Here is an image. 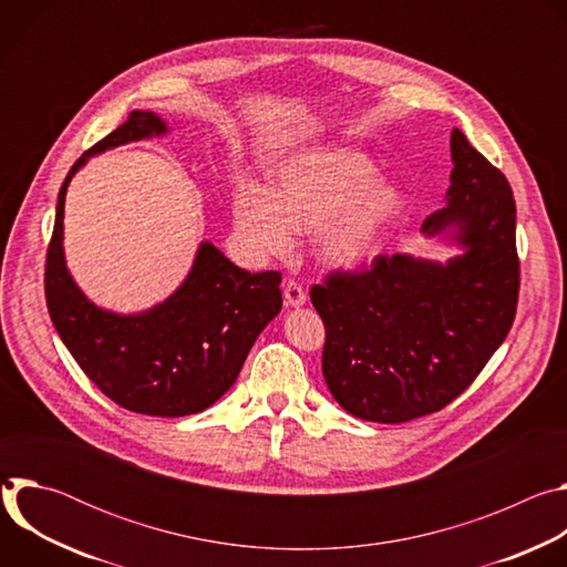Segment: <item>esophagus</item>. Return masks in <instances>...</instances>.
Masks as SVG:
<instances>
[{
	"instance_id": "esophagus-1",
	"label": "esophagus",
	"mask_w": 567,
	"mask_h": 567,
	"mask_svg": "<svg viewBox=\"0 0 567 567\" xmlns=\"http://www.w3.org/2000/svg\"><path fill=\"white\" fill-rule=\"evenodd\" d=\"M285 300H287L289 307H300V305H305L307 293H305V289H302V285H300L298 280H289V282L285 285Z\"/></svg>"
}]
</instances>
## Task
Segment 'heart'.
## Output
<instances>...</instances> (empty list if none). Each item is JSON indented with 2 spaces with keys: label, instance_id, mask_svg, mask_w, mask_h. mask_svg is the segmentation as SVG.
Segmentation results:
<instances>
[{
  "label": "heart",
  "instance_id": "b5f03b06",
  "mask_svg": "<svg viewBox=\"0 0 567 567\" xmlns=\"http://www.w3.org/2000/svg\"><path fill=\"white\" fill-rule=\"evenodd\" d=\"M374 177L372 161L350 147L293 152L274 168L269 190L251 182L237 184V237L260 256L282 258L293 247V233H320L322 265L354 271L379 254L403 210V195Z\"/></svg>",
  "mask_w": 567,
  "mask_h": 567
}]
</instances>
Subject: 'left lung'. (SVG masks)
I'll use <instances>...</instances> for the list:
<instances>
[{"label": "left lung", "mask_w": 567, "mask_h": 567, "mask_svg": "<svg viewBox=\"0 0 567 567\" xmlns=\"http://www.w3.org/2000/svg\"><path fill=\"white\" fill-rule=\"evenodd\" d=\"M446 206L422 233L462 249L449 262L379 256L311 287L326 322L322 377L350 415L401 424L442 411L507 339L518 305L516 202L507 177L451 132Z\"/></svg>", "instance_id": "1"}]
</instances>
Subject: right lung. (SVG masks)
<instances>
[{
  "label": "right lung",
  "instance_id": "obj_1",
  "mask_svg": "<svg viewBox=\"0 0 567 567\" xmlns=\"http://www.w3.org/2000/svg\"><path fill=\"white\" fill-rule=\"evenodd\" d=\"M166 132L154 112L134 110L75 161L58 195L44 293L62 343L103 394L132 413L184 417L213 406L235 383L256 339L282 309V276L239 269L202 241L190 274L171 298L141 313H114L80 291L62 249L66 188L87 158Z\"/></svg>",
  "mask_w": 567,
  "mask_h": 567
}]
</instances>
